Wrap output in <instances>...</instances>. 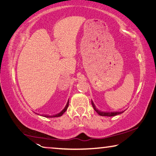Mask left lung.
I'll return each mask as SVG.
<instances>
[{
    "instance_id": "obj_1",
    "label": "left lung",
    "mask_w": 156,
    "mask_h": 156,
    "mask_svg": "<svg viewBox=\"0 0 156 156\" xmlns=\"http://www.w3.org/2000/svg\"><path fill=\"white\" fill-rule=\"evenodd\" d=\"M92 107H93L94 110L97 112V113L99 114L100 116H116V115H119V114H121L122 113H123L124 111H121V112H105V111H101L98 109L96 106H95L94 102L92 101Z\"/></svg>"
}]
</instances>
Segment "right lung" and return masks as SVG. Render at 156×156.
Instances as JSON below:
<instances>
[{"mask_svg":"<svg viewBox=\"0 0 156 156\" xmlns=\"http://www.w3.org/2000/svg\"><path fill=\"white\" fill-rule=\"evenodd\" d=\"M68 105H69V99H68L66 105V106H65V108L63 109V110L61 112H60L59 113L54 114V115H48V114H42V115H40V114H37V115L42 116H44V117H46V118H54V117L61 116L63 115V114H64L65 112L66 111V110L68 109Z\"/></svg>","mask_w":156,"mask_h":156,"instance_id":"add662e5","label":"right lung"}]
</instances>
